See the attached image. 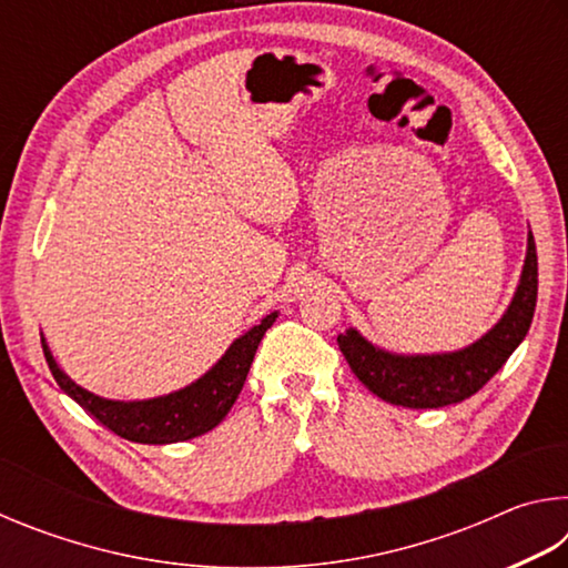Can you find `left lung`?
Wrapping results in <instances>:
<instances>
[{"label": "left lung", "mask_w": 568, "mask_h": 568, "mask_svg": "<svg viewBox=\"0 0 568 568\" xmlns=\"http://www.w3.org/2000/svg\"><path fill=\"white\" fill-rule=\"evenodd\" d=\"M538 293L536 243L528 230L526 261L516 293L486 335L460 351L393 353L355 328L338 335L341 353L365 388L403 408H444L474 396L491 381L531 328Z\"/></svg>", "instance_id": "obj_1"}]
</instances>
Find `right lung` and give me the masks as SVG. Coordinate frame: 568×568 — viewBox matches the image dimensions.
Instances as JSON below:
<instances>
[{"label":"right lung","mask_w":568,"mask_h":568,"mask_svg":"<svg viewBox=\"0 0 568 568\" xmlns=\"http://www.w3.org/2000/svg\"><path fill=\"white\" fill-rule=\"evenodd\" d=\"M277 318V311L253 325L247 333L240 335L230 348L223 353L205 376L192 381L190 386L172 390L168 396L145 398V400H112L94 396L88 388L77 386L67 373L57 365L54 355L42 335V348L52 376L67 396L98 418L104 428L132 444H180L213 430L220 420L227 416L237 400L243 383L247 378L250 365H253L255 351L261 345L265 331Z\"/></svg>","instance_id":"add662e5"}]
</instances>
